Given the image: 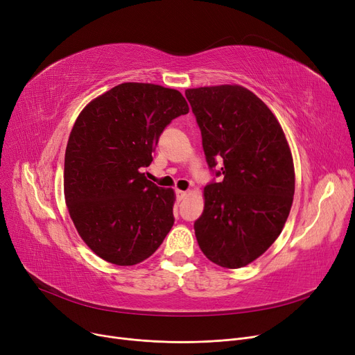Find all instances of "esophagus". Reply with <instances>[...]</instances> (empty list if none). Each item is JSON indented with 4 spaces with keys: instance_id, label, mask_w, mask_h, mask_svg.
I'll use <instances>...</instances> for the list:
<instances>
[{
    "instance_id": "1",
    "label": "esophagus",
    "mask_w": 355,
    "mask_h": 355,
    "mask_svg": "<svg viewBox=\"0 0 355 355\" xmlns=\"http://www.w3.org/2000/svg\"><path fill=\"white\" fill-rule=\"evenodd\" d=\"M175 194L178 201H182L185 197H187V191H182V190H175Z\"/></svg>"
}]
</instances>
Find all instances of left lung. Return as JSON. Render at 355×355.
I'll list each match as a JSON object with an SVG mask.
<instances>
[{
    "label": "left lung",
    "mask_w": 355,
    "mask_h": 355,
    "mask_svg": "<svg viewBox=\"0 0 355 355\" xmlns=\"http://www.w3.org/2000/svg\"><path fill=\"white\" fill-rule=\"evenodd\" d=\"M210 168L225 178L204 187L194 223L201 252L213 263L243 268L262 256L288 220L295 168L285 132L253 92L239 85L185 90Z\"/></svg>",
    "instance_id": "obj_1"
}]
</instances>
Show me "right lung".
I'll list each match as a JSON object with an SVG mask.
<instances>
[{
	"label": "right lung",
	"mask_w": 355,
	"mask_h": 355,
	"mask_svg": "<svg viewBox=\"0 0 355 355\" xmlns=\"http://www.w3.org/2000/svg\"><path fill=\"white\" fill-rule=\"evenodd\" d=\"M175 89L121 83L89 102L64 154V198L79 236L101 259L132 266L151 256L174 225L173 189L146 180L141 168L165 126L189 114Z\"/></svg>",
	"instance_id": "add662e5"
}]
</instances>
